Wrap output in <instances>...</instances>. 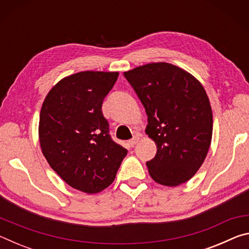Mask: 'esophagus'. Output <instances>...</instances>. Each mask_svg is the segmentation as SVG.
I'll return each mask as SVG.
<instances>
[{"label": "esophagus", "mask_w": 249, "mask_h": 249, "mask_svg": "<svg viewBox=\"0 0 249 249\" xmlns=\"http://www.w3.org/2000/svg\"><path fill=\"white\" fill-rule=\"evenodd\" d=\"M140 142V136H138V135H136V136H134L132 140H130L129 142H128V144H129V146L130 147H134L135 145L137 144V142Z\"/></svg>", "instance_id": "1"}]
</instances>
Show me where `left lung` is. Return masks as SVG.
I'll return each instance as SVG.
<instances>
[{
  "label": "left lung",
  "instance_id": "1",
  "mask_svg": "<svg viewBox=\"0 0 249 249\" xmlns=\"http://www.w3.org/2000/svg\"><path fill=\"white\" fill-rule=\"evenodd\" d=\"M148 116L145 132L157 146L147 161L156 182L177 187L203 163L212 141L213 114L203 86L184 69L151 62L124 72Z\"/></svg>",
  "mask_w": 249,
  "mask_h": 249
}]
</instances>
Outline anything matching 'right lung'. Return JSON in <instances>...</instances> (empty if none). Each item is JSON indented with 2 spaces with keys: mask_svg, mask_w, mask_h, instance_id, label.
<instances>
[{
  "mask_svg": "<svg viewBox=\"0 0 249 249\" xmlns=\"http://www.w3.org/2000/svg\"><path fill=\"white\" fill-rule=\"evenodd\" d=\"M117 77L90 70L68 75L52 88L40 109L43 155L67 184L84 193L107 188L127 154L112 141L101 109Z\"/></svg>",
  "mask_w": 249,
  "mask_h": 249,
  "instance_id": "1",
  "label": "right lung"
}]
</instances>
